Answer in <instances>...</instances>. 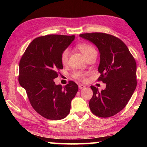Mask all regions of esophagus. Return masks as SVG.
Returning a JSON list of instances; mask_svg holds the SVG:
<instances>
[{
    "instance_id": "34e87169",
    "label": "esophagus",
    "mask_w": 147,
    "mask_h": 147,
    "mask_svg": "<svg viewBox=\"0 0 147 147\" xmlns=\"http://www.w3.org/2000/svg\"><path fill=\"white\" fill-rule=\"evenodd\" d=\"M78 88H79L80 89H82L85 88H86V86L82 85V84H79V85H78Z\"/></svg>"
}]
</instances>
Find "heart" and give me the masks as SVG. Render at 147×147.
<instances>
[{"instance_id":"heart-1","label":"heart","mask_w":147,"mask_h":147,"mask_svg":"<svg viewBox=\"0 0 147 147\" xmlns=\"http://www.w3.org/2000/svg\"><path fill=\"white\" fill-rule=\"evenodd\" d=\"M78 49L81 51V53L83 54V55L86 57V58H88L89 56H90L94 53H96V49L94 48L93 46L88 43H82L78 45ZM69 59V50L65 49L61 53V61L63 64H66L68 61ZM86 74L81 71H76L73 74V76L74 78L79 80L84 81L85 80Z\"/></svg>"}]
</instances>
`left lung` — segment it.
<instances>
[{
	"label": "left lung",
	"instance_id": "8db88e82",
	"mask_svg": "<svg viewBox=\"0 0 147 147\" xmlns=\"http://www.w3.org/2000/svg\"><path fill=\"white\" fill-rule=\"evenodd\" d=\"M80 36L98 48L100 54L98 80L106 84L101 91L91 86L93 93L89 103L91 112L100 117L115 115L126 106L136 88L135 59L124 42L112 35L94 32Z\"/></svg>",
	"mask_w": 147,
	"mask_h": 147
}]
</instances>
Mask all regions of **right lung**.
Instances as JSON below:
<instances>
[{"label":"right lung","instance_id":"1","mask_svg":"<svg viewBox=\"0 0 147 147\" xmlns=\"http://www.w3.org/2000/svg\"><path fill=\"white\" fill-rule=\"evenodd\" d=\"M74 36L47 35L34 39L19 62V82L25 89L36 111L50 120H60L70 112L71 102L78 90L73 81L64 87L53 80L63 69L61 53Z\"/></svg>","mask_w":147,"mask_h":147}]
</instances>
